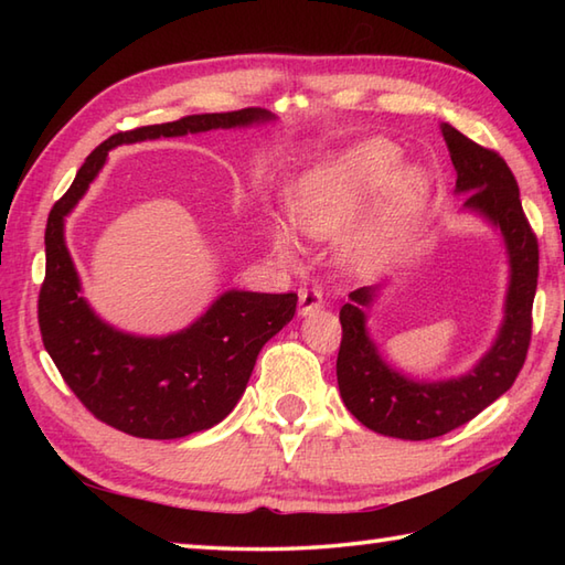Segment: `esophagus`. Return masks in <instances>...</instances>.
I'll return each mask as SVG.
<instances>
[{"mask_svg":"<svg viewBox=\"0 0 565 565\" xmlns=\"http://www.w3.org/2000/svg\"><path fill=\"white\" fill-rule=\"evenodd\" d=\"M320 308H322V294L318 289H308V286H303V289L298 291V316H310Z\"/></svg>","mask_w":565,"mask_h":565,"instance_id":"34e87169","label":"esophagus"}]
</instances>
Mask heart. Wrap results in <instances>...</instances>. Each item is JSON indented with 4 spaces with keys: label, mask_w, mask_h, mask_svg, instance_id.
Instances as JSON below:
<instances>
[{
    "label": "heart",
    "mask_w": 565,
    "mask_h": 565,
    "mask_svg": "<svg viewBox=\"0 0 565 565\" xmlns=\"http://www.w3.org/2000/svg\"><path fill=\"white\" fill-rule=\"evenodd\" d=\"M401 150L386 138H366L308 170L291 189L289 215L298 233L332 239L352 225L371 194L362 218L344 237L342 259L356 274H379L401 255L423 218L427 177L413 164L399 167ZM269 247L279 262L296 264L298 243L289 223L264 221Z\"/></svg>",
    "instance_id": "b5f03b06"
}]
</instances>
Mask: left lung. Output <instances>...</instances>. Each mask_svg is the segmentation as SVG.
<instances>
[{"instance_id": "1", "label": "left lung", "mask_w": 565, "mask_h": 565, "mask_svg": "<svg viewBox=\"0 0 565 565\" xmlns=\"http://www.w3.org/2000/svg\"><path fill=\"white\" fill-rule=\"evenodd\" d=\"M441 136L456 170L454 191L466 196L461 211L481 215L493 225L508 252L505 316L495 342L466 374L419 381L393 369L371 340L364 310L376 301V286L352 291L350 303L340 310L338 386L342 403L364 427L411 441L447 435L510 391L530 350L539 276L536 235L522 211L518 179L508 162L449 124H441Z\"/></svg>"}]
</instances>
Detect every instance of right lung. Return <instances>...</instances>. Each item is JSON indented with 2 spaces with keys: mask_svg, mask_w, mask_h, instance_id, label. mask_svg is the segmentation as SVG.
Segmentation results:
<instances>
[{
  "mask_svg": "<svg viewBox=\"0 0 565 565\" xmlns=\"http://www.w3.org/2000/svg\"><path fill=\"white\" fill-rule=\"evenodd\" d=\"M267 109L194 114L172 124L116 134L94 150L45 225V281L39 326L47 354L87 411L140 439H179L231 415L243 398L257 354L296 313V294L225 291L189 328L142 338L116 330L82 296L65 245V218L124 142L182 138L215 128L274 121Z\"/></svg>",
  "mask_w": 565,
  "mask_h": 565,
  "instance_id": "right-lung-1",
  "label": "right lung"
}]
</instances>
